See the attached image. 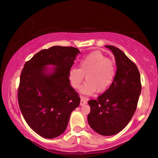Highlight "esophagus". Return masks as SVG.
Instances as JSON below:
<instances>
[{
	"label": "esophagus",
	"mask_w": 158,
	"mask_h": 158,
	"mask_svg": "<svg viewBox=\"0 0 158 158\" xmlns=\"http://www.w3.org/2000/svg\"><path fill=\"white\" fill-rule=\"evenodd\" d=\"M87 103V101L84 97H81V101H80V105H86Z\"/></svg>",
	"instance_id": "obj_1"
}]
</instances>
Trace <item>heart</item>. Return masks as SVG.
I'll return each instance as SVG.
<instances>
[{
	"mask_svg": "<svg viewBox=\"0 0 158 158\" xmlns=\"http://www.w3.org/2000/svg\"><path fill=\"white\" fill-rule=\"evenodd\" d=\"M85 75L86 81L81 89L84 94L91 95L97 90L102 93L108 89L115 76L113 62L102 53L94 52L82 58L79 68H73L69 71V79L74 89H79Z\"/></svg>",
	"mask_w": 158,
	"mask_h": 158,
	"instance_id": "1",
	"label": "heart"
}]
</instances>
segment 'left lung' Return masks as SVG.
<instances>
[{
  "mask_svg": "<svg viewBox=\"0 0 158 158\" xmlns=\"http://www.w3.org/2000/svg\"><path fill=\"white\" fill-rule=\"evenodd\" d=\"M116 58L117 69L110 87L90 100L88 122L93 130L104 136H111L123 130L132 119L141 91V77L137 65L123 52L106 45Z\"/></svg>",
  "mask_w": 158,
  "mask_h": 158,
  "instance_id": "left-lung-1",
  "label": "left lung"
}]
</instances>
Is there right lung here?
<instances>
[{"mask_svg": "<svg viewBox=\"0 0 158 158\" xmlns=\"http://www.w3.org/2000/svg\"><path fill=\"white\" fill-rule=\"evenodd\" d=\"M80 53L73 47L54 46L37 53L25 63L20 76L18 102L26 122L46 139L65 132L80 98L70 85L69 71ZM56 66L48 73L46 66Z\"/></svg>", "mask_w": 158, "mask_h": 158, "instance_id": "1", "label": "right lung"}]
</instances>
